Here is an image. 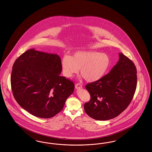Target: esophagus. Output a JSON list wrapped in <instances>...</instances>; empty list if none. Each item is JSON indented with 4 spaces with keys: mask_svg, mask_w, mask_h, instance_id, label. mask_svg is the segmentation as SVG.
I'll return each instance as SVG.
<instances>
[{
    "mask_svg": "<svg viewBox=\"0 0 152 152\" xmlns=\"http://www.w3.org/2000/svg\"><path fill=\"white\" fill-rule=\"evenodd\" d=\"M75 88L76 89H80L83 88V86L81 84H80V83H77L76 85H75Z\"/></svg>",
    "mask_w": 152,
    "mask_h": 152,
    "instance_id": "obj_1",
    "label": "esophagus"
}]
</instances>
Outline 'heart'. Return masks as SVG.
Returning a JSON list of instances; mask_svg holds the SVG:
<instances>
[{
	"instance_id": "obj_1",
	"label": "heart",
	"mask_w": 152,
	"mask_h": 152,
	"mask_svg": "<svg viewBox=\"0 0 152 152\" xmlns=\"http://www.w3.org/2000/svg\"><path fill=\"white\" fill-rule=\"evenodd\" d=\"M63 74L68 78L79 72L85 80L93 83L100 80L106 73L110 66L108 55L95 51H79L69 56L65 55L61 60Z\"/></svg>"
}]
</instances>
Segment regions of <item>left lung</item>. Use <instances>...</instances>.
Segmentation results:
<instances>
[{"mask_svg":"<svg viewBox=\"0 0 152 152\" xmlns=\"http://www.w3.org/2000/svg\"><path fill=\"white\" fill-rule=\"evenodd\" d=\"M109 73L85 86L91 99L84 104L85 113L98 121L121 114L131 102L137 86V71L132 61L122 53Z\"/></svg>","mask_w":152,"mask_h":152,"instance_id":"obj_1","label":"left lung"}]
</instances>
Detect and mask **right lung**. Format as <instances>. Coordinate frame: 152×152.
<instances>
[{"label":"right lung","instance_id":"right-lung-1","mask_svg":"<svg viewBox=\"0 0 152 152\" xmlns=\"http://www.w3.org/2000/svg\"><path fill=\"white\" fill-rule=\"evenodd\" d=\"M60 56L29 49L12 67L11 84L14 98L31 114L50 118L63 109L73 93L72 81L61 76Z\"/></svg>","mask_w":152,"mask_h":152}]
</instances>
